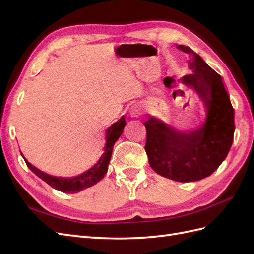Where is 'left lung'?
Returning a JSON list of instances; mask_svg holds the SVG:
<instances>
[{"label": "left lung", "mask_w": 254, "mask_h": 254, "mask_svg": "<svg viewBox=\"0 0 254 254\" xmlns=\"http://www.w3.org/2000/svg\"><path fill=\"white\" fill-rule=\"evenodd\" d=\"M177 49L189 55L191 74L182 82L193 90L204 108L205 118L193 130H182L156 117L144 123L145 150L157 174L178 182L206 178L224 162L233 143L234 110L221 76L186 45Z\"/></svg>", "instance_id": "obj_1"}]
</instances>
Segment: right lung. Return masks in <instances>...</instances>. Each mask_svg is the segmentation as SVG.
Segmentation results:
<instances>
[{"label":"right lung","instance_id":"right-lung-1","mask_svg":"<svg viewBox=\"0 0 254 254\" xmlns=\"http://www.w3.org/2000/svg\"><path fill=\"white\" fill-rule=\"evenodd\" d=\"M126 125L125 118L122 117L118 122H115L108 129H107V139L105 152L102 155V158L99 159L98 162L87 172H84L78 176L75 177H57L50 174L42 172L39 168L30 164L28 161L24 158L25 163L28 168L32 171L36 176L39 177L40 179L47 182L49 186L56 189L58 190L64 191L66 194H76L87 190L91 187H93L98 181H101L106 173L108 172V166L112 155V149L114 143L119 140V137L122 135L123 130Z\"/></svg>","mask_w":254,"mask_h":254}]
</instances>
